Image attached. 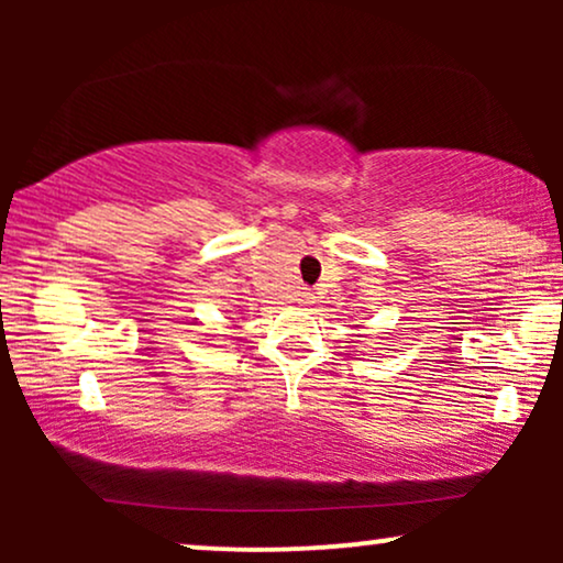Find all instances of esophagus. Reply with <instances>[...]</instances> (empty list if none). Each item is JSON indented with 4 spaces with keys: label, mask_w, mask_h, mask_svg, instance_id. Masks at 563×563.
Wrapping results in <instances>:
<instances>
[{
    "label": "esophagus",
    "mask_w": 563,
    "mask_h": 563,
    "mask_svg": "<svg viewBox=\"0 0 563 563\" xmlns=\"http://www.w3.org/2000/svg\"><path fill=\"white\" fill-rule=\"evenodd\" d=\"M299 302H302V305H310V302H312V291H310V289H302V291H299Z\"/></svg>",
    "instance_id": "obj_1"
}]
</instances>
